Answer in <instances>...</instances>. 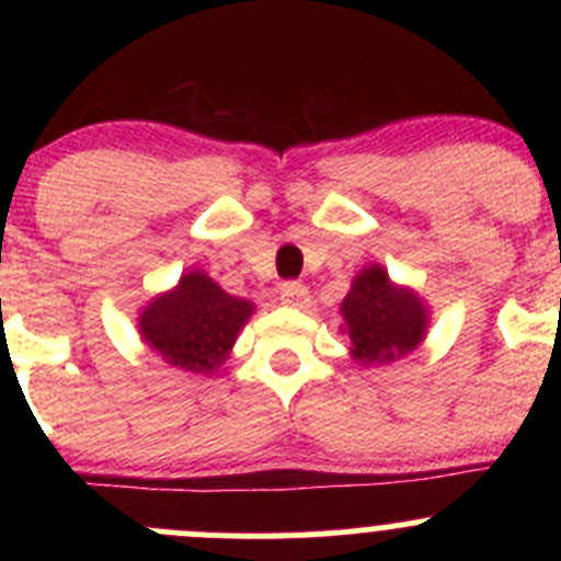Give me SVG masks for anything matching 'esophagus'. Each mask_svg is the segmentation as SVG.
<instances>
[{
  "mask_svg": "<svg viewBox=\"0 0 561 561\" xmlns=\"http://www.w3.org/2000/svg\"><path fill=\"white\" fill-rule=\"evenodd\" d=\"M279 298L285 307L307 309L309 307V287L301 285V282H285V285L279 287Z\"/></svg>",
  "mask_w": 561,
  "mask_h": 561,
  "instance_id": "obj_1",
  "label": "esophagus"
}]
</instances>
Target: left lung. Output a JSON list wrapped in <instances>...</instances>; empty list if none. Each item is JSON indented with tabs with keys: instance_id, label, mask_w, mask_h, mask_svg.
<instances>
[{
	"instance_id": "1",
	"label": "left lung",
	"mask_w": 561,
	"mask_h": 561,
	"mask_svg": "<svg viewBox=\"0 0 561 561\" xmlns=\"http://www.w3.org/2000/svg\"><path fill=\"white\" fill-rule=\"evenodd\" d=\"M353 355L360 364H390L423 342L426 309L412 290L390 285L380 265L360 271L342 301Z\"/></svg>"
}]
</instances>
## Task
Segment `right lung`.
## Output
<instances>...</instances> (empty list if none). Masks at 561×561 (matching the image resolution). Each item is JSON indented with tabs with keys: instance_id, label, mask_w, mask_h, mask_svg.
Returning <instances> with one entry per match:
<instances>
[{
	"instance_id": "right-lung-1",
	"label": "right lung",
	"mask_w": 561,
	"mask_h": 561,
	"mask_svg": "<svg viewBox=\"0 0 561 561\" xmlns=\"http://www.w3.org/2000/svg\"><path fill=\"white\" fill-rule=\"evenodd\" d=\"M252 304L233 298L201 271L181 276L179 287L154 298L140 314L146 344L175 369L208 375L228 358Z\"/></svg>"
}]
</instances>
